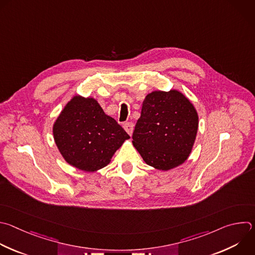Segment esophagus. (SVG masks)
Returning a JSON list of instances; mask_svg holds the SVG:
<instances>
[{"mask_svg":"<svg viewBox=\"0 0 255 255\" xmlns=\"http://www.w3.org/2000/svg\"><path fill=\"white\" fill-rule=\"evenodd\" d=\"M133 128H134V124H133L132 122H127V123L124 124V129L126 130V132H127L129 135H132Z\"/></svg>","mask_w":255,"mask_h":255,"instance_id":"esophagus-1","label":"esophagus"}]
</instances>
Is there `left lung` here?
Here are the masks:
<instances>
[{
    "instance_id": "8db88e82",
    "label": "left lung",
    "mask_w": 255,
    "mask_h": 255,
    "mask_svg": "<svg viewBox=\"0 0 255 255\" xmlns=\"http://www.w3.org/2000/svg\"><path fill=\"white\" fill-rule=\"evenodd\" d=\"M197 129V112L183 94L154 91L143 101L132 142L148 165L169 170L188 158Z\"/></svg>"
}]
</instances>
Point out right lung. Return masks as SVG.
Returning a JSON list of instances; mask_svg holds the SVG:
<instances>
[{
  "mask_svg": "<svg viewBox=\"0 0 255 255\" xmlns=\"http://www.w3.org/2000/svg\"><path fill=\"white\" fill-rule=\"evenodd\" d=\"M53 134L64 159L87 172L109 164L116 150L130 138L95 99L80 96L65 106L54 124Z\"/></svg>",
  "mask_w": 255,
  "mask_h": 255,
  "instance_id": "right-lung-1",
  "label": "right lung"
}]
</instances>
